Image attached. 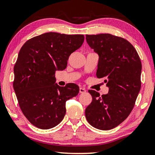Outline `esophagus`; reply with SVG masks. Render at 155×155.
<instances>
[{
	"label": "esophagus",
	"mask_w": 155,
	"mask_h": 155,
	"mask_svg": "<svg viewBox=\"0 0 155 155\" xmlns=\"http://www.w3.org/2000/svg\"><path fill=\"white\" fill-rule=\"evenodd\" d=\"M86 92V90L83 87H80V93H85Z\"/></svg>",
	"instance_id": "1"
}]
</instances>
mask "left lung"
<instances>
[{"mask_svg":"<svg viewBox=\"0 0 155 155\" xmlns=\"http://www.w3.org/2000/svg\"><path fill=\"white\" fill-rule=\"evenodd\" d=\"M87 45L98 55L96 76L109 92L101 96L90 90L92 101L85 110L88 123L96 129L109 130L121 124L132 111L141 87L142 63L132 44L110 34L86 35Z\"/></svg>","mask_w":155,"mask_h":155,"instance_id":"left-lung-1","label":"left lung"}]
</instances>
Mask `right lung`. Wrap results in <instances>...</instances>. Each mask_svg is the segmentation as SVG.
I'll list each match as a JSON object with an SVG mask.
<instances>
[{
  "label": "right lung",
  "mask_w": 155,
  "mask_h": 155,
  "mask_svg": "<svg viewBox=\"0 0 155 155\" xmlns=\"http://www.w3.org/2000/svg\"><path fill=\"white\" fill-rule=\"evenodd\" d=\"M84 40V35L47 32L28 40L20 49L13 88L23 115L34 126H57L65 115L66 101L78 94L76 84L55 83V71L66 68L70 54Z\"/></svg>",
  "instance_id": "obj_1"
}]
</instances>
